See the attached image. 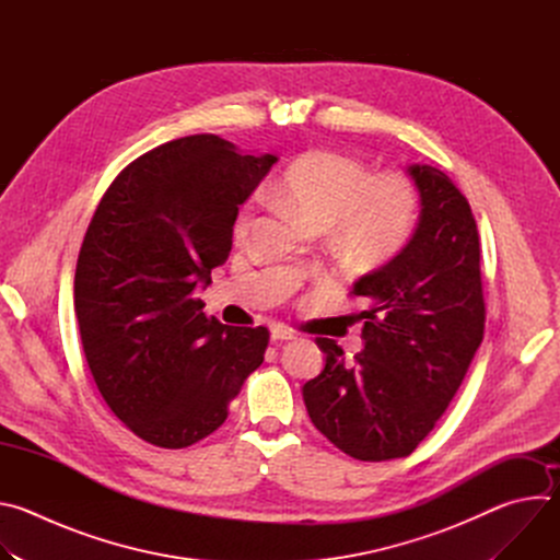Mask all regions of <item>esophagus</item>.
<instances>
[{
	"instance_id": "obj_1",
	"label": "esophagus",
	"mask_w": 560,
	"mask_h": 560,
	"mask_svg": "<svg viewBox=\"0 0 560 560\" xmlns=\"http://www.w3.org/2000/svg\"><path fill=\"white\" fill-rule=\"evenodd\" d=\"M270 339L272 341H290V339H294V330H290L285 326H275L270 330Z\"/></svg>"
}]
</instances>
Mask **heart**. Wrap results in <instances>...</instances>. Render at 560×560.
<instances>
[{
  "label": "heart",
  "mask_w": 560,
  "mask_h": 560,
  "mask_svg": "<svg viewBox=\"0 0 560 560\" xmlns=\"http://www.w3.org/2000/svg\"><path fill=\"white\" fill-rule=\"evenodd\" d=\"M275 195L318 223L337 242L368 261L404 250L419 219V190L404 173L370 175L361 159L341 150H312L285 166ZM255 228V203L236 219L234 234Z\"/></svg>",
  "instance_id": "obj_1"
}]
</instances>
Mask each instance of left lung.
I'll list each match as a JSON object with an SVG mask.
<instances>
[{"instance_id":"obj_1","label":"left lung","mask_w":560,"mask_h":560,"mask_svg":"<svg viewBox=\"0 0 560 560\" xmlns=\"http://www.w3.org/2000/svg\"><path fill=\"white\" fill-rule=\"evenodd\" d=\"M421 221L410 244L381 270L361 277L350 296L365 348L352 361L332 339L322 374L303 385L314 428L357 460L410 456L434 430L483 341L481 244L471 208L452 179L410 166Z\"/></svg>"}]
</instances>
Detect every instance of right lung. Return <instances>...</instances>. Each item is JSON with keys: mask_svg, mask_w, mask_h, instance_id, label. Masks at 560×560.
<instances>
[{"mask_svg": "<svg viewBox=\"0 0 560 560\" xmlns=\"http://www.w3.org/2000/svg\"><path fill=\"white\" fill-rule=\"evenodd\" d=\"M275 162L210 132L173 139L130 162L89 223L74 270L79 337L104 401L150 445L212 434L264 363L268 328L223 326L195 285L225 264L238 203Z\"/></svg>", "mask_w": 560, "mask_h": 560, "instance_id": "add662e5", "label": "right lung"}]
</instances>
